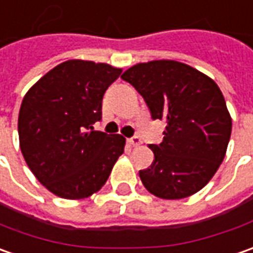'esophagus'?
I'll return each mask as SVG.
<instances>
[{
	"label": "esophagus",
	"mask_w": 253,
	"mask_h": 253,
	"mask_svg": "<svg viewBox=\"0 0 253 253\" xmlns=\"http://www.w3.org/2000/svg\"><path fill=\"white\" fill-rule=\"evenodd\" d=\"M128 142H129L130 146H133V147L139 146V145L142 143V140H140V138H139V136H136V135H135V136H132V138L128 139Z\"/></svg>",
	"instance_id": "obj_1"
}]
</instances>
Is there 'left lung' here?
Returning a JSON list of instances; mask_svg holds the SVG:
<instances>
[{
  "instance_id": "obj_1",
  "label": "left lung",
  "mask_w": 253,
  "mask_h": 253,
  "mask_svg": "<svg viewBox=\"0 0 253 253\" xmlns=\"http://www.w3.org/2000/svg\"><path fill=\"white\" fill-rule=\"evenodd\" d=\"M143 97L152 120L166 121L154 162L139 177L150 194L182 199L216 174L231 136V117L209 76L177 61L138 64L121 75Z\"/></svg>"
}]
</instances>
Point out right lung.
I'll return each mask as SVG.
<instances>
[{
    "label": "right lung",
    "mask_w": 253,
    "mask_h": 253,
    "mask_svg": "<svg viewBox=\"0 0 253 253\" xmlns=\"http://www.w3.org/2000/svg\"><path fill=\"white\" fill-rule=\"evenodd\" d=\"M121 69L69 59L36 83L20 106L18 132L22 154L36 178L65 199L97 192L125 139L93 129L101 120L103 96Z\"/></svg>",
    "instance_id": "obj_1"
}]
</instances>
